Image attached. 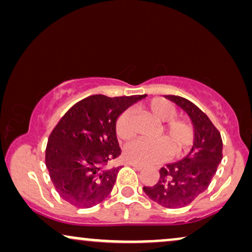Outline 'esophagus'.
Masks as SVG:
<instances>
[{
    "instance_id": "esophagus-1",
    "label": "esophagus",
    "mask_w": 252,
    "mask_h": 252,
    "mask_svg": "<svg viewBox=\"0 0 252 252\" xmlns=\"http://www.w3.org/2000/svg\"><path fill=\"white\" fill-rule=\"evenodd\" d=\"M128 164L130 165V166H133V167L135 168V170H137V171L143 170L142 165H140V164H137V163H134V161H128Z\"/></svg>"
}]
</instances>
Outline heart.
I'll return each mask as SVG.
<instances>
[{
    "instance_id": "obj_1",
    "label": "heart",
    "mask_w": 252,
    "mask_h": 252,
    "mask_svg": "<svg viewBox=\"0 0 252 252\" xmlns=\"http://www.w3.org/2000/svg\"><path fill=\"white\" fill-rule=\"evenodd\" d=\"M149 111L158 122L165 123L163 130L166 139H139L128 143L125 155L129 160L143 165L156 163L166 156L168 151L172 155H179L191 146L195 137L194 127L188 120L175 118L177 109L172 103L163 98H155L150 102ZM116 133L123 140L133 135L129 110L124 111L117 119Z\"/></svg>"
}]
</instances>
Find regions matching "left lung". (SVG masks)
<instances>
[{
    "instance_id": "8db88e82",
    "label": "left lung",
    "mask_w": 252,
    "mask_h": 252,
    "mask_svg": "<svg viewBox=\"0 0 252 252\" xmlns=\"http://www.w3.org/2000/svg\"><path fill=\"white\" fill-rule=\"evenodd\" d=\"M165 97L187 112L194 125V144L181 160L161 167L157 184L143 187V190L157 204L179 209L190 204L208 189L222 159V140L209 117L194 103L175 95Z\"/></svg>"
}]
</instances>
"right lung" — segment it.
<instances>
[{
	"label": "right lung",
	"mask_w": 252,
	"mask_h": 252,
	"mask_svg": "<svg viewBox=\"0 0 252 252\" xmlns=\"http://www.w3.org/2000/svg\"><path fill=\"white\" fill-rule=\"evenodd\" d=\"M146 95H93L75 103L50 133L46 166L58 194L77 208H92L108 197L122 166H108L122 154L116 123Z\"/></svg>",
	"instance_id": "1"
}]
</instances>
